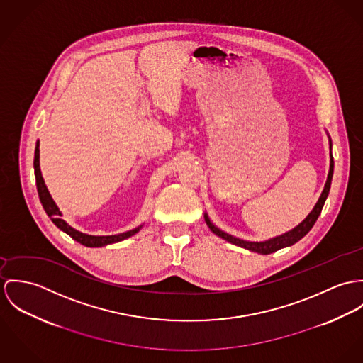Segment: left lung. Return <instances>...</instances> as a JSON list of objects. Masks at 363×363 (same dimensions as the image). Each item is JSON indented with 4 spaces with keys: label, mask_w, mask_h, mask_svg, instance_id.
<instances>
[{
    "label": "left lung",
    "mask_w": 363,
    "mask_h": 363,
    "mask_svg": "<svg viewBox=\"0 0 363 363\" xmlns=\"http://www.w3.org/2000/svg\"><path fill=\"white\" fill-rule=\"evenodd\" d=\"M333 171H334V160H333V156H331V160H330V171H328L327 182H325V186H324V189H323L320 199L316 203V206H315V208L312 210V213H311L296 228H294L292 231L284 234L281 237H277V238H273V240L266 242L242 241L240 238H235V237H233V235H228V234L223 233L221 230H218L217 227H214V225L210 223V220H208V217H207L206 214H204V220H206L208 228H210L216 235L221 237V238L225 240V241L231 242V243H234V245H237V246H241V247H245V249H249V250H252V252H257V253H263V255L273 253V252H276V250H279V249H281V247L294 245L295 242H298L301 238H303V237L312 230V227L315 225L316 220L319 218V216H320V213H322L324 201H325L327 196H328L330 186H331Z\"/></svg>",
    "instance_id": "1"
}]
</instances>
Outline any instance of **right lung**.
Segmentation results:
<instances>
[{
  "label": "right lung",
  "instance_id": "1",
  "mask_svg": "<svg viewBox=\"0 0 363 363\" xmlns=\"http://www.w3.org/2000/svg\"><path fill=\"white\" fill-rule=\"evenodd\" d=\"M33 167H35V175H36V185H38V192H39V198H40L41 204L45 210V213L48 214V217L51 218V221L60 228L62 230L64 233H67L71 238H74L75 241L79 242L84 246H90V247H97V246H104V245H108V243H114V242L123 241L132 235H135L140 227L132 230V231H128V233H123V234H118V235H108V237H93V235H86V234H82L79 231L74 230L71 225H68L62 218H60L61 213L57 207V204L54 203V201L51 199L45 185H44V181H43V177H41L40 167H39V142L36 145V149H35V162H33Z\"/></svg>",
  "mask_w": 363,
  "mask_h": 363
}]
</instances>
